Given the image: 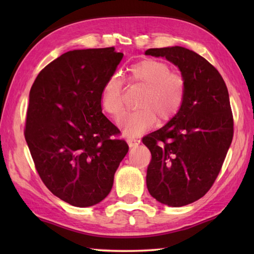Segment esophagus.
I'll return each instance as SVG.
<instances>
[{
  "mask_svg": "<svg viewBox=\"0 0 254 254\" xmlns=\"http://www.w3.org/2000/svg\"><path fill=\"white\" fill-rule=\"evenodd\" d=\"M127 143L130 147H136V145L140 144V140L134 139V137H127Z\"/></svg>",
  "mask_w": 254,
  "mask_h": 254,
  "instance_id": "1",
  "label": "esophagus"
}]
</instances>
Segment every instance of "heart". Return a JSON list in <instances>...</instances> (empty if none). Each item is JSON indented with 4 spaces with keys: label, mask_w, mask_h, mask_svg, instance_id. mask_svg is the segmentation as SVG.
Instances as JSON below:
<instances>
[{
    "label": "heart",
    "mask_w": 254,
    "mask_h": 254,
    "mask_svg": "<svg viewBox=\"0 0 254 254\" xmlns=\"http://www.w3.org/2000/svg\"><path fill=\"white\" fill-rule=\"evenodd\" d=\"M130 80L144 87L137 101V109L119 121L126 135L134 136L151 128L154 123L170 121L185 100V81L171 72L168 64L157 59H144L133 65ZM101 103L106 113L118 119L124 112L123 80L119 75L111 76L103 86Z\"/></svg>",
    "instance_id": "b5f03b06"
}]
</instances>
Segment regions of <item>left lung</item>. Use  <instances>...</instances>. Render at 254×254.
Segmentation results:
<instances>
[{
    "mask_svg": "<svg viewBox=\"0 0 254 254\" xmlns=\"http://www.w3.org/2000/svg\"><path fill=\"white\" fill-rule=\"evenodd\" d=\"M165 57L185 81L182 109L142 142L151 152L147 187L160 203L180 207L194 203L213 186L232 139L233 115L224 79L195 51L175 46L144 53Z\"/></svg>",
    "mask_w": 254,
    "mask_h": 254,
    "instance_id": "8db88e82",
    "label": "left lung"
}]
</instances>
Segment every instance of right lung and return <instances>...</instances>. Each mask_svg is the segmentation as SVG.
<instances>
[{"label": "right lung", "mask_w": 254, "mask_h": 254, "mask_svg": "<svg viewBox=\"0 0 254 254\" xmlns=\"http://www.w3.org/2000/svg\"><path fill=\"white\" fill-rule=\"evenodd\" d=\"M123 58L114 47L71 50L42 69L31 87L24 136L47 188L66 203L88 207L110 194L128 151L102 113L101 94Z\"/></svg>", "instance_id": "add662e5"}]
</instances>
